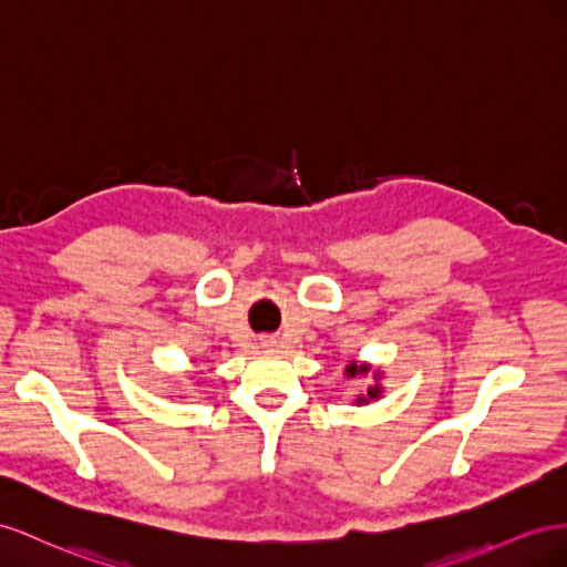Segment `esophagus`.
Segmentation results:
<instances>
[{
    "label": "esophagus",
    "mask_w": 567,
    "mask_h": 567,
    "mask_svg": "<svg viewBox=\"0 0 567 567\" xmlns=\"http://www.w3.org/2000/svg\"><path fill=\"white\" fill-rule=\"evenodd\" d=\"M261 344H264V349H272V347H275V342H272V339H264V342H261Z\"/></svg>",
    "instance_id": "esophagus-1"
}]
</instances>
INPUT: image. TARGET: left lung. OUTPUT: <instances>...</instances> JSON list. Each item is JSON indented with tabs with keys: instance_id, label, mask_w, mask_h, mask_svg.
Wrapping results in <instances>:
<instances>
[{
	"instance_id": "left-lung-1",
	"label": "left lung",
	"mask_w": 567,
	"mask_h": 567,
	"mask_svg": "<svg viewBox=\"0 0 567 567\" xmlns=\"http://www.w3.org/2000/svg\"><path fill=\"white\" fill-rule=\"evenodd\" d=\"M373 378V384H365V392L355 396V406H368L370 401H380L382 399V370L373 368V363L368 361H349L344 368V378L347 380H361V378Z\"/></svg>"
}]
</instances>
